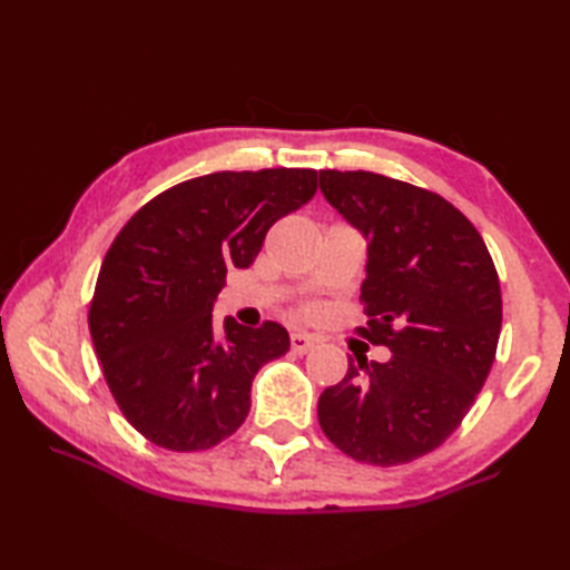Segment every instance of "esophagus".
<instances>
[{
	"mask_svg": "<svg viewBox=\"0 0 570 570\" xmlns=\"http://www.w3.org/2000/svg\"><path fill=\"white\" fill-rule=\"evenodd\" d=\"M313 347H316V341H313L311 335H304V333H294L292 335V353L306 355V353H311Z\"/></svg>",
	"mask_w": 570,
	"mask_h": 570,
	"instance_id": "obj_1",
	"label": "esophagus"
}]
</instances>
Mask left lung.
<instances>
[{
  "label": "left lung",
  "instance_id": "left-lung-1",
  "mask_svg": "<svg viewBox=\"0 0 570 570\" xmlns=\"http://www.w3.org/2000/svg\"><path fill=\"white\" fill-rule=\"evenodd\" d=\"M325 200L367 239L357 335L386 362H347L318 399L328 441L360 463L435 451L485 384L502 328L500 276L480 233L439 193L372 171H321Z\"/></svg>",
  "mask_w": 570,
  "mask_h": 570
}]
</instances>
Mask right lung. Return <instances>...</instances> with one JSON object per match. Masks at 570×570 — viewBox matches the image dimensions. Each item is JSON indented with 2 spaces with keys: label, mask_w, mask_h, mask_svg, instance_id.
<instances>
[{
  "label": "right lung",
  "mask_w": 570,
  "mask_h": 570,
  "mask_svg": "<svg viewBox=\"0 0 570 570\" xmlns=\"http://www.w3.org/2000/svg\"><path fill=\"white\" fill-rule=\"evenodd\" d=\"M313 168L217 171L151 198L105 254L88 311L125 419L176 453L208 451L249 414L254 374L288 350L284 325L213 323L227 269H247L278 217L316 193Z\"/></svg>",
  "instance_id": "obj_1"
}]
</instances>
